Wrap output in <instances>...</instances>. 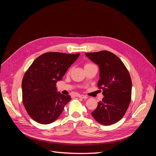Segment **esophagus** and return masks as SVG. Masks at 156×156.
Returning <instances> with one entry per match:
<instances>
[{
	"instance_id": "obj_1",
	"label": "esophagus",
	"mask_w": 156,
	"mask_h": 156,
	"mask_svg": "<svg viewBox=\"0 0 156 156\" xmlns=\"http://www.w3.org/2000/svg\"><path fill=\"white\" fill-rule=\"evenodd\" d=\"M79 98H83V99H87L88 98V96H85V95H81V94H79V95L77 96Z\"/></svg>"
}]
</instances>
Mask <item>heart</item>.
Masks as SVG:
<instances>
[{
    "label": "heart",
    "instance_id": "heart-1",
    "mask_svg": "<svg viewBox=\"0 0 156 156\" xmlns=\"http://www.w3.org/2000/svg\"><path fill=\"white\" fill-rule=\"evenodd\" d=\"M94 64H90V63H88V64H86L85 65H84V68H87V67H89V66H93Z\"/></svg>",
    "mask_w": 156,
    "mask_h": 156
}]
</instances>
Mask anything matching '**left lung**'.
Returning a JSON list of instances; mask_svg holds the SVG:
<instances>
[{"label":"left lung","instance_id":"8db88e82","mask_svg":"<svg viewBox=\"0 0 156 156\" xmlns=\"http://www.w3.org/2000/svg\"><path fill=\"white\" fill-rule=\"evenodd\" d=\"M86 56L100 67L98 87L104 96L92 115L102 125L116 123L126 114L131 101L132 83L128 70L111 52L87 53Z\"/></svg>","mask_w":156,"mask_h":156}]
</instances>
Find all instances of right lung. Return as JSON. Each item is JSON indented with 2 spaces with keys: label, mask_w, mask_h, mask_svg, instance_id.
Wrapping results in <instances>:
<instances>
[{
  "label": "right lung",
  "mask_w": 156,
  "mask_h": 156,
  "mask_svg": "<svg viewBox=\"0 0 156 156\" xmlns=\"http://www.w3.org/2000/svg\"><path fill=\"white\" fill-rule=\"evenodd\" d=\"M79 55L49 52L38 56L30 65L23 78L22 98L32 119L48 124L60 115L72 98L56 92V84Z\"/></svg>",
  "instance_id": "add662e5"
}]
</instances>
